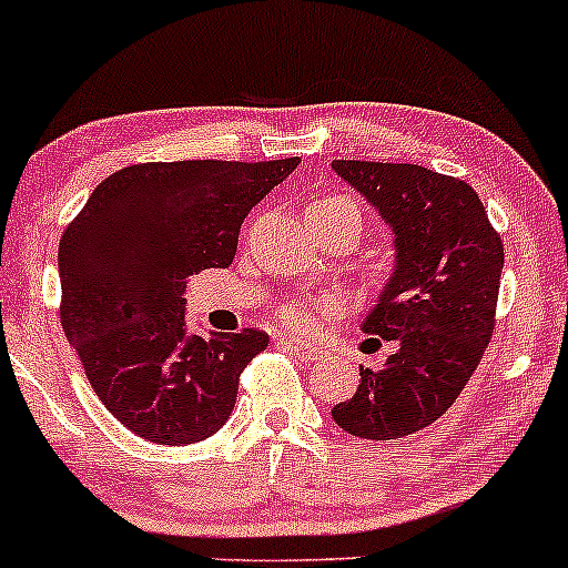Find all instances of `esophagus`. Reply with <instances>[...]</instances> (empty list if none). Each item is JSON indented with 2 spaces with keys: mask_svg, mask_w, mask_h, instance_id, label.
I'll use <instances>...</instances> for the list:
<instances>
[{
  "mask_svg": "<svg viewBox=\"0 0 568 568\" xmlns=\"http://www.w3.org/2000/svg\"><path fill=\"white\" fill-rule=\"evenodd\" d=\"M286 349L292 352V355H297L300 359H305V363H313V359H321L326 352H323L321 347H311V344H302V342H294V338H290V342L284 344Z\"/></svg>",
  "mask_w": 568,
  "mask_h": 568,
  "instance_id": "34e87169",
  "label": "esophagus"
}]
</instances>
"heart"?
Listing matches in <instances>:
<instances>
[{"mask_svg": "<svg viewBox=\"0 0 568 568\" xmlns=\"http://www.w3.org/2000/svg\"><path fill=\"white\" fill-rule=\"evenodd\" d=\"M338 205H352V209H357L355 203L347 201V197H323L313 205V209H338ZM326 311V305H321V302H286L282 305V311H278V323H282L284 328L290 331H297V334H307L315 326V321H318V313Z\"/></svg>", "mask_w": 568, "mask_h": 568, "instance_id": "obj_1", "label": "heart"}]
</instances>
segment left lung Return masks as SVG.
Wrapping results in <instances>:
<instances>
[{"mask_svg": "<svg viewBox=\"0 0 568 568\" xmlns=\"http://www.w3.org/2000/svg\"><path fill=\"white\" fill-rule=\"evenodd\" d=\"M394 234L392 276L359 323L394 342L359 365L352 399L331 417L349 436L396 440L428 428L473 378L493 334L504 245L467 182L417 164L331 161Z\"/></svg>", "mask_w": 568, "mask_h": 568, "instance_id": "left-lung-1", "label": "left lung"}]
</instances>
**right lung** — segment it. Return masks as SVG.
I'll use <instances>...</instances> for the list:
<instances>
[{
    "mask_svg": "<svg viewBox=\"0 0 568 568\" xmlns=\"http://www.w3.org/2000/svg\"><path fill=\"white\" fill-rule=\"evenodd\" d=\"M300 159L135 164L106 176L59 242L62 328L95 396L153 444H197L237 402L266 331L187 328V278L226 268L240 226Z\"/></svg>",
    "mask_w": 568,
    "mask_h": 568,
    "instance_id": "obj_1",
    "label": "right lung"
}]
</instances>
